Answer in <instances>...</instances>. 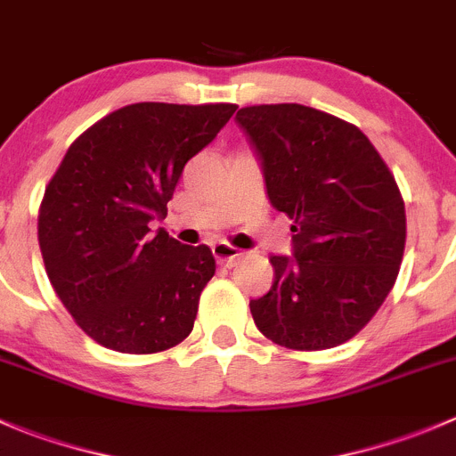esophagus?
I'll return each mask as SVG.
<instances>
[{"mask_svg":"<svg viewBox=\"0 0 456 456\" xmlns=\"http://www.w3.org/2000/svg\"><path fill=\"white\" fill-rule=\"evenodd\" d=\"M211 254L224 266H233L238 262V257H240V251L236 247L227 245V242H216V245H211Z\"/></svg>","mask_w":456,"mask_h":456,"instance_id":"esophagus-1","label":"esophagus"}]
</instances>
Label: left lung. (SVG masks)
<instances>
[{
	"instance_id": "obj_1",
	"label": "left lung",
	"mask_w": 456,
	"mask_h": 456,
	"mask_svg": "<svg viewBox=\"0 0 456 456\" xmlns=\"http://www.w3.org/2000/svg\"><path fill=\"white\" fill-rule=\"evenodd\" d=\"M266 196L291 224V256H271L273 284L249 302L265 338L322 351L360 333L397 280L406 209L362 130L300 103L238 110Z\"/></svg>"
}]
</instances>
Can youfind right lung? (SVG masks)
<instances>
[{
    "label": "right lung",
    "mask_w": 456,
    "mask_h": 456,
    "mask_svg": "<svg viewBox=\"0 0 456 456\" xmlns=\"http://www.w3.org/2000/svg\"><path fill=\"white\" fill-rule=\"evenodd\" d=\"M236 112L233 103H134L86 130L39 209L45 273L77 324L118 353H159L194 329L216 271L209 247L159 229L183 167Z\"/></svg>",
    "instance_id": "add662e5"
}]
</instances>
